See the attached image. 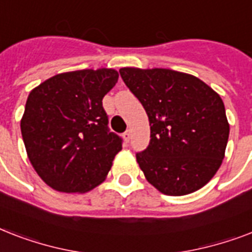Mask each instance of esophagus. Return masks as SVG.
Segmentation results:
<instances>
[{
  "mask_svg": "<svg viewBox=\"0 0 252 252\" xmlns=\"http://www.w3.org/2000/svg\"><path fill=\"white\" fill-rule=\"evenodd\" d=\"M123 137H124V140H126V142H129L130 137H132V130L126 129V132H124V134H123Z\"/></svg>",
  "mask_w": 252,
  "mask_h": 252,
  "instance_id": "1",
  "label": "esophagus"
}]
</instances>
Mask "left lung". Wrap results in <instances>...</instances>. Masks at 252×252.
Here are the masks:
<instances>
[{"label": "left lung", "instance_id": "obj_1", "mask_svg": "<svg viewBox=\"0 0 252 252\" xmlns=\"http://www.w3.org/2000/svg\"><path fill=\"white\" fill-rule=\"evenodd\" d=\"M119 73L149 118V145L136 153L148 182L170 196L205 186L222 163L229 138L220 95L199 78L170 69Z\"/></svg>", "mask_w": 252, "mask_h": 252}]
</instances>
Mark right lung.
Masks as SVG:
<instances>
[{
  "label": "right lung",
  "instance_id": "right-lung-1",
  "mask_svg": "<svg viewBox=\"0 0 252 252\" xmlns=\"http://www.w3.org/2000/svg\"><path fill=\"white\" fill-rule=\"evenodd\" d=\"M114 69L61 73L30 93L21 130L37 175L60 192H86L110 171L123 140L108 128L103 96L116 85Z\"/></svg>",
  "mask_w": 252,
  "mask_h": 252
}]
</instances>
